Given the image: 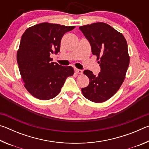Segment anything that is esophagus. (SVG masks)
I'll list each match as a JSON object with an SVG mask.
<instances>
[{
	"label": "esophagus",
	"mask_w": 149,
	"mask_h": 149,
	"mask_svg": "<svg viewBox=\"0 0 149 149\" xmlns=\"http://www.w3.org/2000/svg\"><path fill=\"white\" fill-rule=\"evenodd\" d=\"M75 71L76 73L79 74H83V70H79V69H75Z\"/></svg>",
	"instance_id": "1"
}]
</instances>
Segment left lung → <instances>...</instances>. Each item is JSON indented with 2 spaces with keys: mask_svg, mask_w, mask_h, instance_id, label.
I'll list each match as a JSON object with an SVG mask.
<instances>
[{
  "mask_svg": "<svg viewBox=\"0 0 149 149\" xmlns=\"http://www.w3.org/2000/svg\"><path fill=\"white\" fill-rule=\"evenodd\" d=\"M79 29L89 41L100 67L98 75L88 70L84 72L89 84L82 88V93L92 102H104L118 91L124 81L130 64L127 41L121 33L103 22L80 26Z\"/></svg>",
  "mask_w": 149,
  "mask_h": 149,
  "instance_id": "8db88e82",
  "label": "left lung"
}]
</instances>
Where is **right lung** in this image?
<instances>
[{"label": "right lung", "mask_w": 149, "mask_h": 149, "mask_svg": "<svg viewBox=\"0 0 149 149\" xmlns=\"http://www.w3.org/2000/svg\"><path fill=\"white\" fill-rule=\"evenodd\" d=\"M75 26L41 23L27 28L22 35L17 62L24 87L34 97L49 100L58 95L66 78L74 74L72 66L52 62L51 54L60 52L63 35Z\"/></svg>", "instance_id": "add662e5"}]
</instances>
